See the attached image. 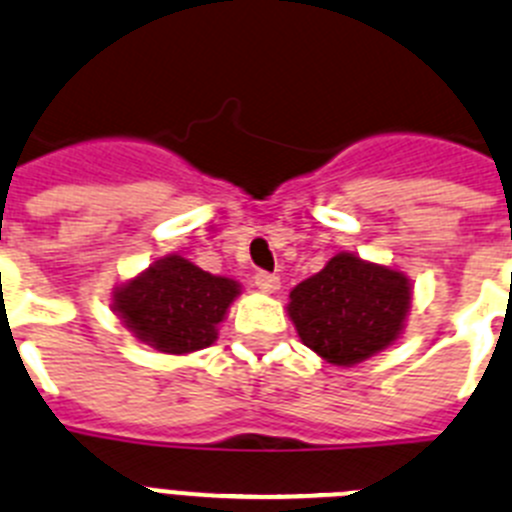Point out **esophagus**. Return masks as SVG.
Wrapping results in <instances>:
<instances>
[{
  "label": "esophagus",
  "mask_w": 512,
  "mask_h": 512,
  "mask_svg": "<svg viewBox=\"0 0 512 512\" xmlns=\"http://www.w3.org/2000/svg\"><path fill=\"white\" fill-rule=\"evenodd\" d=\"M255 286L265 293H275L281 288V278L275 273H268V270H257L255 273Z\"/></svg>",
  "instance_id": "1"
}]
</instances>
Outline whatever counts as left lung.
I'll list each match as a JSON object with an SVG mask.
<instances>
[{
    "label": "left lung",
    "instance_id": "1",
    "mask_svg": "<svg viewBox=\"0 0 512 512\" xmlns=\"http://www.w3.org/2000/svg\"><path fill=\"white\" fill-rule=\"evenodd\" d=\"M410 299L402 273L340 252L293 288L288 317L306 348L327 363L353 366L397 340Z\"/></svg>",
    "mask_w": 512,
    "mask_h": 512
}]
</instances>
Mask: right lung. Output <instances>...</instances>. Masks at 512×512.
Segmentation results:
<instances>
[{
	"mask_svg": "<svg viewBox=\"0 0 512 512\" xmlns=\"http://www.w3.org/2000/svg\"><path fill=\"white\" fill-rule=\"evenodd\" d=\"M237 293V281L170 255L118 288L113 309L139 340L162 353L182 355L216 340V327Z\"/></svg>",
	"mask_w": 512,
	"mask_h": 512,
	"instance_id": "1",
	"label": "right lung"
}]
</instances>
